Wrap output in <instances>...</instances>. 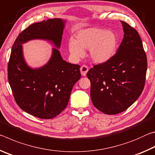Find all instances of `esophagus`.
<instances>
[{"label":"esophagus","instance_id":"1","mask_svg":"<svg viewBox=\"0 0 155 155\" xmlns=\"http://www.w3.org/2000/svg\"><path fill=\"white\" fill-rule=\"evenodd\" d=\"M80 70H81V74H82V76H85L86 74H87V72H88L89 68H88L87 65H83L81 67Z\"/></svg>","mask_w":155,"mask_h":155}]
</instances>
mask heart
Wrapping results in <instances>:
<instances>
[{
  "label": "heart",
  "instance_id": "b5f03b06",
  "mask_svg": "<svg viewBox=\"0 0 155 155\" xmlns=\"http://www.w3.org/2000/svg\"><path fill=\"white\" fill-rule=\"evenodd\" d=\"M117 45V37L111 31L89 28L81 31L75 40L70 41L69 50L75 58L83 57L84 50H90L91 60L96 63H103L114 56Z\"/></svg>",
  "mask_w": 155,
  "mask_h": 155
}]
</instances>
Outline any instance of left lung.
Instances as JSON below:
<instances>
[{
    "label": "left lung",
    "instance_id": "8db88e82",
    "mask_svg": "<svg viewBox=\"0 0 155 155\" xmlns=\"http://www.w3.org/2000/svg\"><path fill=\"white\" fill-rule=\"evenodd\" d=\"M120 22L124 35L116 53L87 73L93 104L108 115L120 114L134 103L146 81L147 57L140 36L128 23Z\"/></svg>",
    "mask_w": 155,
    "mask_h": 155
}]
</instances>
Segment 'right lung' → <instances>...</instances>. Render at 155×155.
I'll use <instances>...</instances> for the list:
<instances>
[{
    "mask_svg": "<svg viewBox=\"0 0 155 155\" xmlns=\"http://www.w3.org/2000/svg\"><path fill=\"white\" fill-rule=\"evenodd\" d=\"M64 24L59 18L34 23L19 34L12 46L7 75L13 95L21 109L39 118H54L65 109L73 86L81 78L80 65L65 61L53 48L48 64L32 69L25 61L22 44L42 39L59 48Z\"/></svg>",
    "mask_w": 155,
    "mask_h": 155,
    "instance_id": "right-lung-1",
    "label": "right lung"
}]
</instances>
